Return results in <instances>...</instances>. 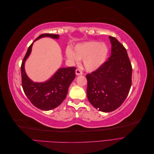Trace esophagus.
Returning a JSON list of instances; mask_svg holds the SVG:
<instances>
[{
    "label": "esophagus",
    "mask_w": 154,
    "mask_h": 154,
    "mask_svg": "<svg viewBox=\"0 0 154 154\" xmlns=\"http://www.w3.org/2000/svg\"><path fill=\"white\" fill-rule=\"evenodd\" d=\"M76 74L77 76H79V75H82V74H83V72L81 71L80 69H77L76 70Z\"/></svg>",
    "instance_id": "obj_1"
}]
</instances>
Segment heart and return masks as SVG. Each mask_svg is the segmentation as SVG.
I'll return each mask as SVG.
<instances>
[{"label": "heart", "mask_w": 154, "mask_h": 154, "mask_svg": "<svg viewBox=\"0 0 154 154\" xmlns=\"http://www.w3.org/2000/svg\"><path fill=\"white\" fill-rule=\"evenodd\" d=\"M109 48L104 43L96 41L87 42L79 44L74 47V51L68 48L66 56L74 63L83 60V65L88 71H94L103 66L107 58Z\"/></svg>", "instance_id": "1"}]
</instances>
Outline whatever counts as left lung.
<instances>
[{"label": "left lung", "instance_id": "left-lung-1", "mask_svg": "<svg viewBox=\"0 0 154 154\" xmlns=\"http://www.w3.org/2000/svg\"><path fill=\"white\" fill-rule=\"evenodd\" d=\"M111 55L98 69L87 74L88 100L100 111L117 109L127 98L132 85V68L127 50L109 36Z\"/></svg>", "mask_w": 154, "mask_h": 154}]
</instances>
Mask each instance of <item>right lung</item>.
<instances>
[{"mask_svg": "<svg viewBox=\"0 0 154 154\" xmlns=\"http://www.w3.org/2000/svg\"><path fill=\"white\" fill-rule=\"evenodd\" d=\"M44 37L58 39L59 35L42 34L34 42ZM34 42L27 49L22 62V85L25 94L32 105L41 110H50L59 106L66 99L69 87L76 76V67L60 68L48 80L40 83L32 82L26 73L25 62L31 53Z\"/></svg>", "mask_w": 154, "mask_h": 154, "instance_id": "obj_1", "label": "right lung"}]
</instances>
